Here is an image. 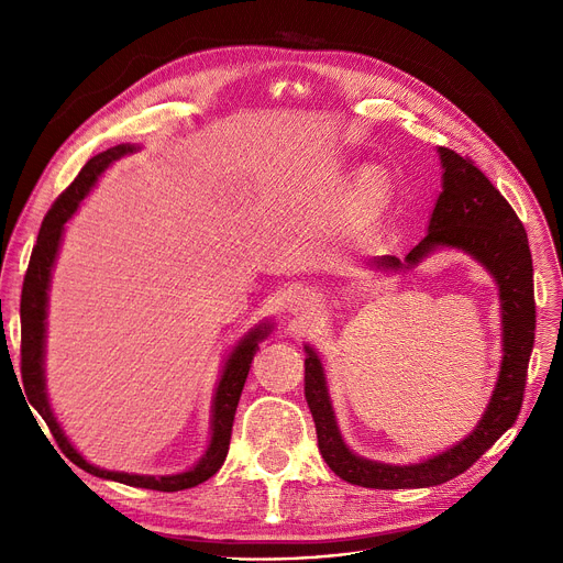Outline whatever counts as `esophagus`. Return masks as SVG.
I'll list each match as a JSON object with an SVG mask.
<instances>
[{"label": "esophagus", "mask_w": 563, "mask_h": 563, "mask_svg": "<svg viewBox=\"0 0 563 563\" xmlns=\"http://www.w3.org/2000/svg\"><path fill=\"white\" fill-rule=\"evenodd\" d=\"M289 310L294 312V314H301V312H308V310H312L314 308V294L310 291V289H303V287H299V289H294L291 294H289Z\"/></svg>", "instance_id": "esophagus-1"}]
</instances>
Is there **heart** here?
Segmentation results:
<instances>
[{"label":"heart","instance_id":"b5f03b06","mask_svg":"<svg viewBox=\"0 0 563 563\" xmlns=\"http://www.w3.org/2000/svg\"><path fill=\"white\" fill-rule=\"evenodd\" d=\"M390 194V183L388 175L383 173L378 166H369L361 173L358 177V202L363 207V212L374 217L383 205H386Z\"/></svg>","mask_w":563,"mask_h":563}]
</instances>
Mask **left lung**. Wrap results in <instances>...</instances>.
<instances>
[{"mask_svg":"<svg viewBox=\"0 0 563 563\" xmlns=\"http://www.w3.org/2000/svg\"><path fill=\"white\" fill-rule=\"evenodd\" d=\"M438 155L442 191L433 207L427 236L404 260L383 255L372 260V266L380 272L410 269L435 249H459L482 262L499 287L505 356L484 418L470 435L422 463L390 465L356 456L344 445L321 361L312 346H306V401L314 420L319 452L335 475L353 486L395 490L445 484L459 477L495 445L501 433L511 429L522 406L527 365L537 331L534 266L525 225L475 162L456 155L450 147H438Z\"/></svg>","mask_w":563,"mask_h":563,"instance_id":"obj_1","label":"left lung"}]
</instances>
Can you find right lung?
I'll use <instances>...</instances> for the list:
<instances>
[{
	"label": "right lung",
	"mask_w": 563,
	"mask_h": 563,
	"mask_svg": "<svg viewBox=\"0 0 563 563\" xmlns=\"http://www.w3.org/2000/svg\"><path fill=\"white\" fill-rule=\"evenodd\" d=\"M136 153V145L121 143L113 145L109 151L96 155L84 164L79 175L75 177V183L58 196L52 205V210L45 214L36 246L32 251V260H29L26 266V276L22 285V299H20V323H22V344H20V369H22V380H24V393L29 404L38 410V416L47 422L52 435L56 438L58 448L62 452L81 470L91 472L96 477L111 479V482H121L128 486L136 488H151V490H164V493H175V490H185L194 488L202 482L217 475L219 467L223 465L230 448V433H232V422H234V412L236 404H240L244 383L253 363L255 351L260 349L257 344L272 333V323L264 321L260 327L251 329L236 346L230 351V356L223 365L214 404H212V438L210 445H207L202 459L187 472H180V475H164V477H153V475H130V472H113V470H102L88 463L66 438L62 424L56 422L54 412L47 401L45 393V319H47V289H49V276H52V266L58 253V246H62V236H64V225L66 221L75 214L79 202L88 196L98 183V177L113 164L115 159H121L123 155Z\"/></svg>",
	"instance_id": "1"
}]
</instances>
